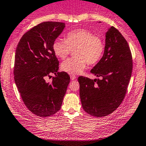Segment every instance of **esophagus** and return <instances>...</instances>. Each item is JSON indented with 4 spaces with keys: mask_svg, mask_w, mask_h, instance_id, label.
<instances>
[{
    "mask_svg": "<svg viewBox=\"0 0 146 146\" xmlns=\"http://www.w3.org/2000/svg\"><path fill=\"white\" fill-rule=\"evenodd\" d=\"M76 76H75V75H73V74H71V75H70V79H71L72 80H74V79H76Z\"/></svg>",
    "mask_w": 146,
    "mask_h": 146,
    "instance_id": "1",
    "label": "esophagus"
}]
</instances>
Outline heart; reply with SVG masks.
Returning a JSON list of instances; mask_svg holds the SVG:
<instances>
[{"instance_id":"b5f03b06","label":"heart","mask_w":146,"mask_h":146,"mask_svg":"<svg viewBox=\"0 0 146 146\" xmlns=\"http://www.w3.org/2000/svg\"><path fill=\"white\" fill-rule=\"evenodd\" d=\"M54 53L60 59L66 58L74 49V57L70 58L61 64V69L72 74L81 73L87 65H92L101 60L105 44L101 37L91 31L79 29L70 31L65 35V40L57 39L52 45Z\"/></svg>"}]
</instances>
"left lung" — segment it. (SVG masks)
Instances as JSON below:
<instances>
[{
    "label": "left lung",
    "instance_id": "1",
    "mask_svg": "<svg viewBox=\"0 0 146 146\" xmlns=\"http://www.w3.org/2000/svg\"><path fill=\"white\" fill-rule=\"evenodd\" d=\"M132 66L127 42L118 30L111 26L106 33L104 55L90 71L102 79L78 78L84 110L89 115L103 117L117 109L126 95Z\"/></svg>",
    "mask_w": 146,
    "mask_h": 146
}]
</instances>
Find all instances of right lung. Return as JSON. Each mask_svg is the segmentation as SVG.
Here are the masks:
<instances>
[{
  "label": "right lung",
  "mask_w": 146,
  "mask_h": 146,
  "mask_svg": "<svg viewBox=\"0 0 146 146\" xmlns=\"http://www.w3.org/2000/svg\"><path fill=\"white\" fill-rule=\"evenodd\" d=\"M62 22L46 21L34 26L22 36L15 52V81L23 103L37 116L48 117L60 109L69 74L58 72L59 61L52 45L65 29ZM56 75L51 82L46 77Z\"/></svg>",
  "instance_id": "right-lung-1"
}]
</instances>
